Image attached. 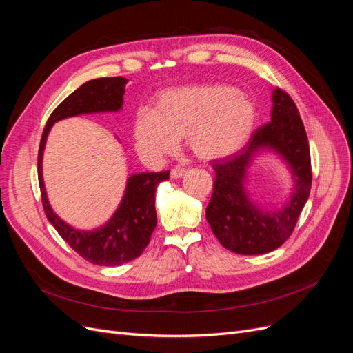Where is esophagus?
Wrapping results in <instances>:
<instances>
[{"mask_svg":"<svg viewBox=\"0 0 353 353\" xmlns=\"http://www.w3.org/2000/svg\"><path fill=\"white\" fill-rule=\"evenodd\" d=\"M185 174V169L184 168H179V166H176V168H174L172 170H170V178H174V179H176V178H181Z\"/></svg>","mask_w":353,"mask_h":353,"instance_id":"1","label":"esophagus"}]
</instances>
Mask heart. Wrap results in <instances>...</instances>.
Returning <instances> with one entry per match:
<instances>
[{"label":"heart","mask_w":353,"mask_h":353,"mask_svg":"<svg viewBox=\"0 0 353 353\" xmlns=\"http://www.w3.org/2000/svg\"><path fill=\"white\" fill-rule=\"evenodd\" d=\"M252 100L230 85H193L163 91L154 110L140 109L132 125L134 147L145 163L156 166L175 152L184 137L190 152L201 160L236 153L253 130Z\"/></svg>","instance_id":"obj_1"}]
</instances>
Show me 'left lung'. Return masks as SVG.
<instances>
[{
    "instance_id": "left-lung-1",
    "label": "left lung",
    "mask_w": 353,
    "mask_h": 353,
    "mask_svg": "<svg viewBox=\"0 0 353 353\" xmlns=\"http://www.w3.org/2000/svg\"><path fill=\"white\" fill-rule=\"evenodd\" d=\"M272 103L271 121L259 126L239 152L212 163L216 175L206 219L223 248L239 254H263L279 249L292 236L311 193V152L301 114L281 88L274 90ZM263 146L274 148L288 160L296 181L289 205L274 214L256 210L242 188L245 166Z\"/></svg>"
}]
</instances>
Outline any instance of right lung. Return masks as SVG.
Segmentation results:
<instances>
[{
  "label": "right lung",
  "mask_w": 353,
  "mask_h": 353,
  "mask_svg": "<svg viewBox=\"0 0 353 353\" xmlns=\"http://www.w3.org/2000/svg\"><path fill=\"white\" fill-rule=\"evenodd\" d=\"M126 82L128 79L123 77H113L92 79L81 85L50 114L38 152L41 200L48 221L81 258L100 266H119L134 261L144 252L157 223L154 208L156 188L162 181L169 178V170L143 172L130 176L123 200L113 218L99 230L78 231L63 222L50 208L42 183L41 160L46 138L54 122L82 113L119 110L123 104Z\"/></svg>",
  "instance_id": "obj_1"
}]
</instances>
